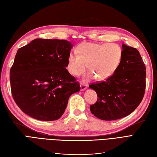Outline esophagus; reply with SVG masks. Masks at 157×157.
I'll return each mask as SVG.
<instances>
[{"instance_id":"obj_1","label":"esophagus","mask_w":157,"mask_h":157,"mask_svg":"<svg viewBox=\"0 0 157 157\" xmlns=\"http://www.w3.org/2000/svg\"><path fill=\"white\" fill-rule=\"evenodd\" d=\"M87 88H88L87 84H83V83L80 84V90H86Z\"/></svg>"}]
</instances>
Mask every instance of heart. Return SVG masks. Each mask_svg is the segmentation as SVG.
Listing matches in <instances>:
<instances>
[{"label": "heart", "mask_w": 157, "mask_h": 157, "mask_svg": "<svg viewBox=\"0 0 157 157\" xmlns=\"http://www.w3.org/2000/svg\"><path fill=\"white\" fill-rule=\"evenodd\" d=\"M77 54H71L67 59V69L75 77L84 73L87 68L90 70L86 79L96 77L100 80L109 78L115 73L122 59L119 46L109 43H93L85 42L76 48Z\"/></svg>", "instance_id": "1"}]
</instances>
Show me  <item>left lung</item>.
<instances>
[{
	"instance_id": "1",
	"label": "left lung",
	"mask_w": 157,
	"mask_h": 157,
	"mask_svg": "<svg viewBox=\"0 0 157 157\" xmlns=\"http://www.w3.org/2000/svg\"><path fill=\"white\" fill-rule=\"evenodd\" d=\"M122 59L115 73L105 81L89 85L98 95L90 106L93 115L103 121H114L129 115L144 98L145 65L139 51L122 44Z\"/></svg>"
}]
</instances>
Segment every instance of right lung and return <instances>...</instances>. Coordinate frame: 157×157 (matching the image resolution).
<instances>
[{"instance_id": "right-lung-1", "label": "right lung", "mask_w": 157, "mask_h": 157, "mask_svg": "<svg viewBox=\"0 0 157 157\" xmlns=\"http://www.w3.org/2000/svg\"><path fill=\"white\" fill-rule=\"evenodd\" d=\"M72 46L65 40L36 39L18 49L10 80L13 98L23 113L42 121L63 115L69 97L80 90L66 69Z\"/></svg>"}]
</instances>
